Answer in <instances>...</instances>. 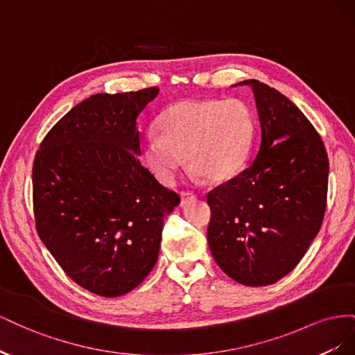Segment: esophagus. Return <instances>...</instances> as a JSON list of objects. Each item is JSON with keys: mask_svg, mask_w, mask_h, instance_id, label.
Returning a JSON list of instances; mask_svg holds the SVG:
<instances>
[{"mask_svg": "<svg viewBox=\"0 0 355 355\" xmlns=\"http://www.w3.org/2000/svg\"><path fill=\"white\" fill-rule=\"evenodd\" d=\"M197 198L196 194H192V192H180V206L184 207L189 201H194Z\"/></svg>", "mask_w": 355, "mask_h": 355, "instance_id": "1", "label": "esophagus"}]
</instances>
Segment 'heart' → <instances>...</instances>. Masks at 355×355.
<instances>
[{
	"mask_svg": "<svg viewBox=\"0 0 355 355\" xmlns=\"http://www.w3.org/2000/svg\"><path fill=\"white\" fill-rule=\"evenodd\" d=\"M159 128L145 136L144 157L161 184H173L184 158L196 179L227 182L249 161L256 121L241 99L180 101L161 114Z\"/></svg>",
	"mask_w": 355,
	"mask_h": 355,
	"instance_id": "obj_1",
	"label": "heart"
}]
</instances>
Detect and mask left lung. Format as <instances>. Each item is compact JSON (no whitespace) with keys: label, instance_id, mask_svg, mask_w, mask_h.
I'll use <instances>...</instances> for the list:
<instances>
[{"label":"left lung","instance_id":"obj_1","mask_svg":"<svg viewBox=\"0 0 355 355\" xmlns=\"http://www.w3.org/2000/svg\"><path fill=\"white\" fill-rule=\"evenodd\" d=\"M261 146L241 175L207 196V240L220 270L240 284L280 280L302 259L323 222L329 159L323 141L297 106L257 80Z\"/></svg>","mask_w":355,"mask_h":355}]
</instances>
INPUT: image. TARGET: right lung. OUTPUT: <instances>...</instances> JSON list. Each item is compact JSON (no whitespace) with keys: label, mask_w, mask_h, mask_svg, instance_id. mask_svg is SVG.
Masks as SVG:
<instances>
[{"label":"right lung","mask_w":355,"mask_h":355,"mask_svg":"<svg viewBox=\"0 0 355 355\" xmlns=\"http://www.w3.org/2000/svg\"><path fill=\"white\" fill-rule=\"evenodd\" d=\"M158 89L98 93L47 133L32 168L41 241L78 286L105 297L151 272L180 198L141 164L137 118Z\"/></svg>","instance_id":"add662e5"}]
</instances>
